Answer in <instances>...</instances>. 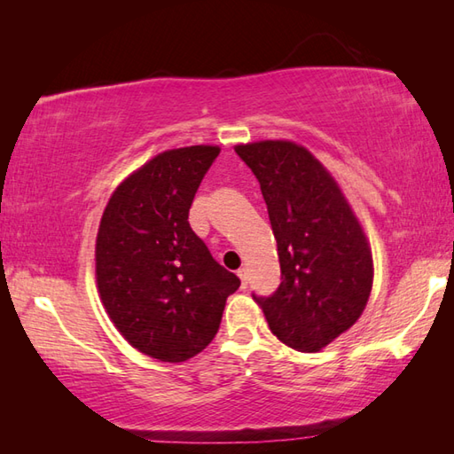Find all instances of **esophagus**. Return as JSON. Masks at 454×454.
<instances>
[{"mask_svg": "<svg viewBox=\"0 0 454 454\" xmlns=\"http://www.w3.org/2000/svg\"><path fill=\"white\" fill-rule=\"evenodd\" d=\"M238 277L242 278V288H246L247 286V269L246 267H239L238 269Z\"/></svg>", "mask_w": 454, "mask_h": 454, "instance_id": "1", "label": "esophagus"}]
</instances>
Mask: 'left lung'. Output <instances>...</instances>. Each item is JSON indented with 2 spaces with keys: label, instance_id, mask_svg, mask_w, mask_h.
Here are the masks:
<instances>
[{
  "label": "left lung",
  "instance_id": "left-lung-1",
  "mask_svg": "<svg viewBox=\"0 0 454 454\" xmlns=\"http://www.w3.org/2000/svg\"><path fill=\"white\" fill-rule=\"evenodd\" d=\"M254 171L277 239L281 285L255 296L285 345L316 353L359 320L372 288L366 236L335 179L301 144H238Z\"/></svg>",
  "mask_w": 454,
  "mask_h": 454
}]
</instances>
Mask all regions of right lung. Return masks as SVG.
Masks as SVG:
<instances>
[{
  "instance_id": "1",
  "label": "right lung",
  "mask_w": 454,
  "mask_h": 454,
  "mask_svg": "<svg viewBox=\"0 0 454 454\" xmlns=\"http://www.w3.org/2000/svg\"><path fill=\"white\" fill-rule=\"evenodd\" d=\"M218 153V146L158 153L121 183L99 224L95 275L105 310L134 349L163 363L205 349L239 286L189 226Z\"/></svg>"
}]
</instances>
